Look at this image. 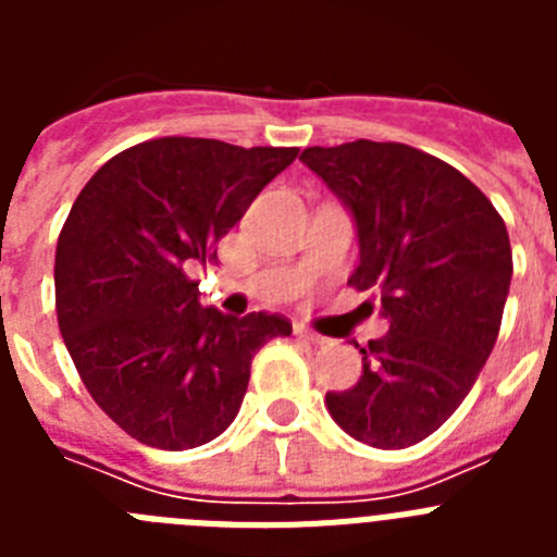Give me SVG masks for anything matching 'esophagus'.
<instances>
[{"label": "esophagus", "instance_id": "obj_1", "mask_svg": "<svg viewBox=\"0 0 557 557\" xmlns=\"http://www.w3.org/2000/svg\"><path fill=\"white\" fill-rule=\"evenodd\" d=\"M295 334H298V339H304V343H312V346H326L329 343L323 334H318L314 329L304 326V323H298V326H295Z\"/></svg>", "mask_w": 557, "mask_h": 557}]
</instances>
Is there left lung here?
Returning <instances> with one entry per match:
<instances>
[{"label": "left lung", "mask_w": 557, "mask_h": 557, "mask_svg": "<svg viewBox=\"0 0 557 557\" xmlns=\"http://www.w3.org/2000/svg\"><path fill=\"white\" fill-rule=\"evenodd\" d=\"M301 161L351 209L354 289H376L391 332L368 339L362 376L326 393L332 418L376 449L430 437L494 351L513 250L499 211L460 170L401 141L307 147Z\"/></svg>", "instance_id": "1"}]
</instances>
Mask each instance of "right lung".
<instances>
[{
    "mask_svg": "<svg viewBox=\"0 0 557 557\" xmlns=\"http://www.w3.org/2000/svg\"><path fill=\"white\" fill-rule=\"evenodd\" d=\"M298 147L164 136L116 152L69 211L55 309L69 357L100 410L152 449H195L228 430L250 362L282 314L203 309L191 273Z\"/></svg>",
    "mask_w": 557,
    "mask_h": 557,
    "instance_id": "right-lung-1",
    "label": "right lung"
}]
</instances>
